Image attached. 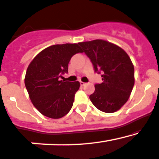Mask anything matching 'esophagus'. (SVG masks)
Returning a JSON list of instances; mask_svg holds the SVG:
<instances>
[{
	"label": "esophagus",
	"mask_w": 159,
	"mask_h": 159,
	"mask_svg": "<svg viewBox=\"0 0 159 159\" xmlns=\"http://www.w3.org/2000/svg\"><path fill=\"white\" fill-rule=\"evenodd\" d=\"M85 85V83L84 82H80V85H82V86H83V85Z\"/></svg>",
	"instance_id": "obj_1"
}]
</instances>
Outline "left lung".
Here are the masks:
<instances>
[{
  "label": "left lung",
  "instance_id": "1",
  "mask_svg": "<svg viewBox=\"0 0 159 159\" xmlns=\"http://www.w3.org/2000/svg\"><path fill=\"white\" fill-rule=\"evenodd\" d=\"M79 44L90 58L94 71L102 73L103 82L94 85V92L89 96L91 101L104 113L117 111L127 102L134 85V68L131 58L122 48L106 40Z\"/></svg>",
  "mask_w": 159,
  "mask_h": 159
}]
</instances>
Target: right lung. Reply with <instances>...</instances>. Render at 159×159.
Returning a JSON list of instances; mask_svg holds the SVG:
<instances>
[{
    "mask_svg": "<svg viewBox=\"0 0 159 159\" xmlns=\"http://www.w3.org/2000/svg\"><path fill=\"white\" fill-rule=\"evenodd\" d=\"M79 52H83L79 43L53 45L41 51L28 65L25 85L34 106L45 116L60 119L72 108L80 83L59 79L67 73L72 56Z\"/></svg>",
    "mask_w": 159,
    "mask_h": 159,
    "instance_id": "1",
    "label": "right lung"
}]
</instances>
